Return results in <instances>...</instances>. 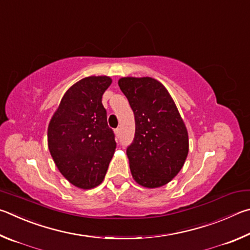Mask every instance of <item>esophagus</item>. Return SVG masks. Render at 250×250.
Segmentation results:
<instances>
[{
	"instance_id": "esophagus-1",
	"label": "esophagus",
	"mask_w": 250,
	"mask_h": 250,
	"mask_svg": "<svg viewBox=\"0 0 250 250\" xmlns=\"http://www.w3.org/2000/svg\"><path fill=\"white\" fill-rule=\"evenodd\" d=\"M114 133H115V137L116 138H118V137H120V128H116L115 130H114Z\"/></svg>"
}]
</instances>
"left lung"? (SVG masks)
I'll return each instance as SVG.
<instances>
[{"label":"left lung","mask_w":250,"mask_h":250,"mask_svg":"<svg viewBox=\"0 0 250 250\" xmlns=\"http://www.w3.org/2000/svg\"><path fill=\"white\" fill-rule=\"evenodd\" d=\"M135 115V138L126 154L133 179L155 189L180 172L189 152V135L178 107L163 83L151 77L118 80Z\"/></svg>","instance_id":"left-lung-1"}]
</instances>
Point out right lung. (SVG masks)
<instances>
[{
	"instance_id": "obj_1",
	"label": "right lung",
	"mask_w": 250,
	"mask_h": 250,
	"mask_svg": "<svg viewBox=\"0 0 250 250\" xmlns=\"http://www.w3.org/2000/svg\"><path fill=\"white\" fill-rule=\"evenodd\" d=\"M107 76H90L65 91L48 125V149L60 173L74 187L89 190L106 174L115 152L102 95L111 85Z\"/></svg>"
}]
</instances>
